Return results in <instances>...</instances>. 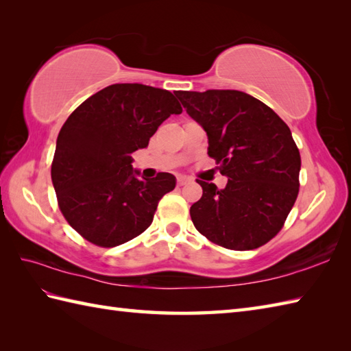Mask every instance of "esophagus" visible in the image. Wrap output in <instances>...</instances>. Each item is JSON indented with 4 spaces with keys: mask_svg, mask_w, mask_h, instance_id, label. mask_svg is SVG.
<instances>
[{
    "mask_svg": "<svg viewBox=\"0 0 351 351\" xmlns=\"http://www.w3.org/2000/svg\"><path fill=\"white\" fill-rule=\"evenodd\" d=\"M191 182H192V178L188 177V176H178L177 177V184L178 186H184V184H188Z\"/></svg>",
    "mask_w": 351,
    "mask_h": 351,
    "instance_id": "34e87169",
    "label": "esophagus"
}]
</instances>
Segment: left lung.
Listing matches in <instances>:
<instances>
[{
	"mask_svg": "<svg viewBox=\"0 0 351 351\" xmlns=\"http://www.w3.org/2000/svg\"><path fill=\"white\" fill-rule=\"evenodd\" d=\"M177 97L206 130L207 153L228 177L223 189L197 180L202 197L191 207L195 228L234 251L267 243L282 228L299 193L300 154L290 128L243 91H178Z\"/></svg>",
	"mask_w": 351,
	"mask_h": 351,
	"instance_id": "8db88e82",
	"label": "left lung"
}]
</instances>
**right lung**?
<instances>
[{
	"label": "right lung",
	"instance_id": "add662e5",
	"mask_svg": "<svg viewBox=\"0 0 351 351\" xmlns=\"http://www.w3.org/2000/svg\"><path fill=\"white\" fill-rule=\"evenodd\" d=\"M173 93L114 84L88 97L61 128L51 168L61 213L91 243L119 246L153 222L176 177L139 178L132 153L145 149L169 115L182 114Z\"/></svg>",
	"mask_w": 351,
	"mask_h": 351
}]
</instances>
